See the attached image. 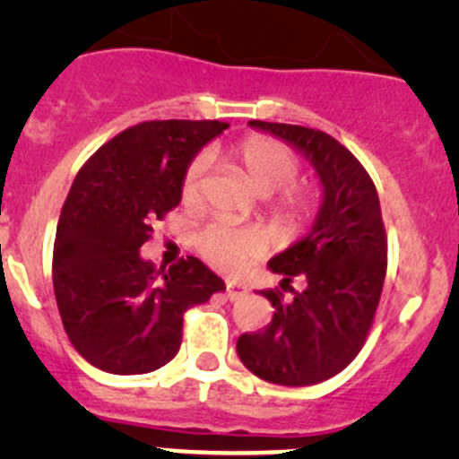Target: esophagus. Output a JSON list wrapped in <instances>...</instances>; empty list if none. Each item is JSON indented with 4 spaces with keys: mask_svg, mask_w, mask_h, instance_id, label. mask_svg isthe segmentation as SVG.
Returning a JSON list of instances; mask_svg holds the SVG:
<instances>
[{
    "mask_svg": "<svg viewBox=\"0 0 459 459\" xmlns=\"http://www.w3.org/2000/svg\"><path fill=\"white\" fill-rule=\"evenodd\" d=\"M247 293L248 289L244 284H238V281H226V298L229 299H238Z\"/></svg>",
    "mask_w": 459,
    "mask_h": 459,
    "instance_id": "1",
    "label": "esophagus"
}]
</instances>
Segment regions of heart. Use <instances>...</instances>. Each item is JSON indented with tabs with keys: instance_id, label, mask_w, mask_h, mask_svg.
<instances>
[{
	"instance_id": "b5f03b06",
	"label": "heart",
	"mask_w": 459,
	"mask_h": 459,
	"mask_svg": "<svg viewBox=\"0 0 459 459\" xmlns=\"http://www.w3.org/2000/svg\"><path fill=\"white\" fill-rule=\"evenodd\" d=\"M235 161L259 195H268V215L281 230H299L316 220L319 195L316 188L298 184L299 160L289 146L266 135H248L233 148ZM208 157L195 155L188 161L179 184L184 206H197L202 200ZM197 253L220 271H239L266 251V239L251 226L212 221L195 235Z\"/></svg>"
}]
</instances>
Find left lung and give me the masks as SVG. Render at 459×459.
<instances>
[{"instance_id":"obj_1","label":"left lung","mask_w":459,"mask_h":459,"mask_svg":"<svg viewBox=\"0 0 459 459\" xmlns=\"http://www.w3.org/2000/svg\"><path fill=\"white\" fill-rule=\"evenodd\" d=\"M251 126L311 160L324 200L311 233L268 262L284 277L281 289L262 290L275 311L262 331L239 335L238 355L266 382L308 386L344 371L371 331L386 275L382 208L371 175L328 133L259 119Z\"/></svg>"}]
</instances>
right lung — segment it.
<instances>
[{
  "instance_id": "add662e5",
  "label": "right lung",
  "mask_w": 459,
  "mask_h": 459,
  "mask_svg": "<svg viewBox=\"0 0 459 459\" xmlns=\"http://www.w3.org/2000/svg\"><path fill=\"white\" fill-rule=\"evenodd\" d=\"M229 124L155 119L106 142L77 173L59 215L53 289L64 331L92 367L140 375L182 346L184 313L224 290L188 255L166 271L142 259L152 224L179 200L188 161Z\"/></svg>"
}]
</instances>
